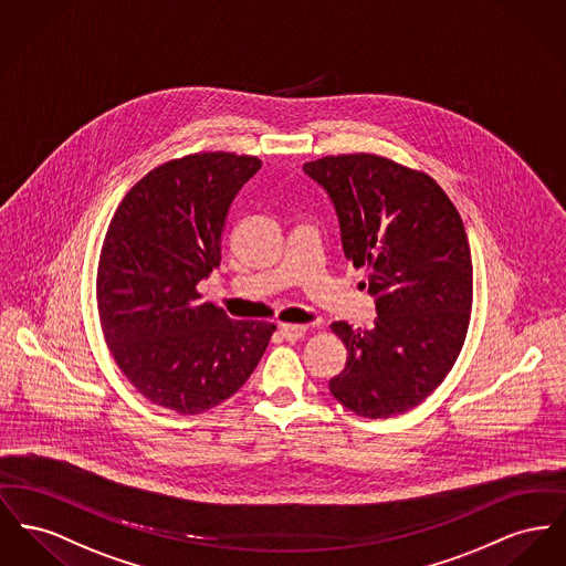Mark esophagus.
I'll return each instance as SVG.
<instances>
[{
    "mask_svg": "<svg viewBox=\"0 0 566 566\" xmlns=\"http://www.w3.org/2000/svg\"><path fill=\"white\" fill-rule=\"evenodd\" d=\"M305 327L303 325H282L280 327V335L284 337V339H289V342H297V339H301L303 335H305Z\"/></svg>",
    "mask_w": 566,
    "mask_h": 566,
    "instance_id": "1",
    "label": "esophagus"
}]
</instances>
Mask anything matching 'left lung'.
I'll return each mask as SVG.
<instances>
[{"instance_id": "left-lung-1", "label": "left lung", "mask_w": 566, "mask_h": 566, "mask_svg": "<svg viewBox=\"0 0 566 566\" xmlns=\"http://www.w3.org/2000/svg\"><path fill=\"white\" fill-rule=\"evenodd\" d=\"M303 170L327 190L344 254L366 269L378 314L369 332L333 323L348 357L329 391L359 417H396L428 398L462 353L472 310L464 222L428 172L385 156H325Z\"/></svg>"}]
</instances>
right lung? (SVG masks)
I'll return each instance as SVG.
<instances>
[{"mask_svg":"<svg viewBox=\"0 0 566 566\" xmlns=\"http://www.w3.org/2000/svg\"><path fill=\"white\" fill-rule=\"evenodd\" d=\"M256 156L199 151L136 181L102 241L96 301L117 367L151 403L200 415L237 394L275 325L231 321L200 301L222 259L227 216Z\"/></svg>","mask_w":566,"mask_h":566,"instance_id":"obj_1","label":"right lung"}]
</instances>
